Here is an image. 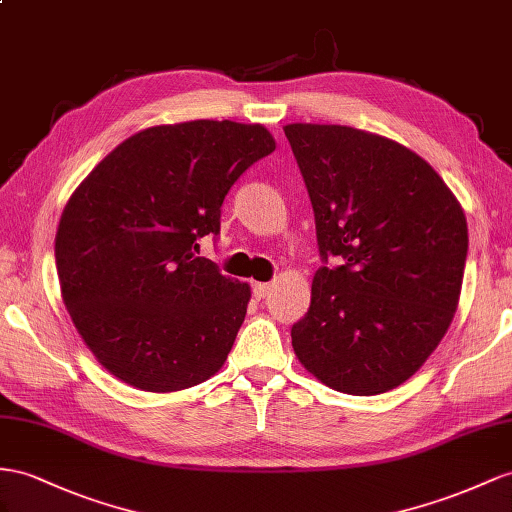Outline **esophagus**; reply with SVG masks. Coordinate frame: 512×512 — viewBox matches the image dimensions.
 I'll return each mask as SVG.
<instances>
[{
  "mask_svg": "<svg viewBox=\"0 0 512 512\" xmlns=\"http://www.w3.org/2000/svg\"><path fill=\"white\" fill-rule=\"evenodd\" d=\"M270 290H272L270 283H255L253 285V294L257 300H264L270 294Z\"/></svg>",
  "mask_w": 512,
  "mask_h": 512,
  "instance_id": "obj_1",
  "label": "esophagus"
}]
</instances>
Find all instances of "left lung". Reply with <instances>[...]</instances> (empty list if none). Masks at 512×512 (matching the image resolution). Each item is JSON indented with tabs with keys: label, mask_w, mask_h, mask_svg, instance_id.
Listing matches in <instances>:
<instances>
[{
	"label": "left lung",
	"mask_w": 512,
	"mask_h": 512,
	"mask_svg": "<svg viewBox=\"0 0 512 512\" xmlns=\"http://www.w3.org/2000/svg\"><path fill=\"white\" fill-rule=\"evenodd\" d=\"M316 216L324 264L292 326L305 370L335 391L376 396L422 368L461 296L467 220L426 160L346 125L283 127Z\"/></svg>",
	"instance_id": "obj_1"
}]
</instances>
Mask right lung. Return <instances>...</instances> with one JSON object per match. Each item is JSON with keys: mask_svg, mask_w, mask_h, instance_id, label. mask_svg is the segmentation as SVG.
I'll return each instance as SVG.
<instances>
[{"mask_svg": "<svg viewBox=\"0 0 512 512\" xmlns=\"http://www.w3.org/2000/svg\"><path fill=\"white\" fill-rule=\"evenodd\" d=\"M277 144L264 125L188 121L142 129L77 188L56 233L62 300L119 381L188 389L227 361L251 287L199 257L248 166Z\"/></svg>", "mask_w": 512, "mask_h": 512, "instance_id": "obj_1", "label": "right lung"}]
</instances>
